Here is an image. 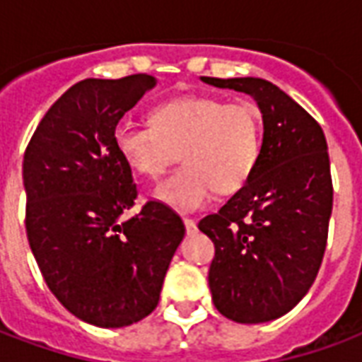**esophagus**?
Wrapping results in <instances>:
<instances>
[{"mask_svg": "<svg viewBox=\"0 0 362 362\" xmlns=\"http://www.w3.org/2000/svg\"><path fill=\"white\" fill-rule=\"evenodd\" d=\"M184 225H186V233H188V235H192V233H196L197 230L196 221L189 219V217H184Z\"/></svg>", "mask_w": 362, "mask_h": 362, "instance_id": "1", "label": "esophagus"}]
</instances>
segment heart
Wrapping results in <instances>:
<instances>
[{
  "instance_id": "1",
  "label": "heart",
  "mask_w": 362,
  "mask_h": 362,
  "mask_svg": "<svg viewBox=\"0 0 362 362\" xmlns=\"http://www.w3.org/2000/svg\"><path fill=\"white\" fill-rule=\"evenodd\" d=\"M112 139L122 160L153 180L182 153L186 168L163 182L155 197L178 211H196L217 189L230 194L250 180L262 155V116L246 100L176 96L153 108L151 126L119 122Z\"/></svg>"
}]
</instances>
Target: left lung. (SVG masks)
<instances>
[{
  "instance_id": "obj_1",
  "label": "left lung",
  "mask_w": 362,
  "mask_h": 362,
  "mask_svg": "<svg viewBox=\"0 0 362 362\" xmlns=\"http://www.w3.org/2000/svg\"><path fill=\"white\" fill-rule=\"evenodd\" d=\"M202 81L250 95L264 118L250 180L197 227L215 244V308L240 324L269 322L300 303L322 266L334 205L326 137L300 104L266 79Z\"/></svg>"
}]
</instances>
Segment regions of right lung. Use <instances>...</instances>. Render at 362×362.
Masks as SVG:
<instances>
[{"label": "right lung", "instance_id": "add662e5", "mask_svg": "<svg viewBox=\"0 0 362 362\" xmlns=\"http://www.w3.org/2000/svg\"><path fill=\"white\" fill-rule=\"evenodd\" d=\"M147 74L75 83L40 119L23 158L27 238L46 285L74 316L124 327L158 304L184 223L163 202L135 205L114 127L155 87Z\"/></svg>", "mask_w": 362, "mask_h": 362}]
</instances>
